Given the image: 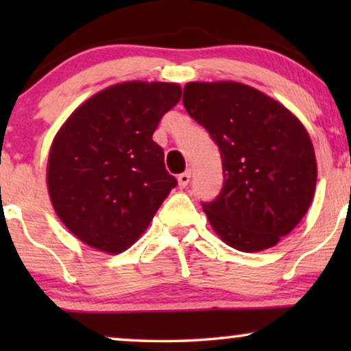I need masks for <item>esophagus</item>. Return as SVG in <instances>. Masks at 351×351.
Segmentation results:
<instances>
[{"label": "esophagus", "mask_w": 351, "mask_h": 351, "mask_svg": "<svg viewBox=\"0 0 351 351\" xmlns=\"http://www.w3.org/2000/svg\"><path fill=\"white\" fill-rule=\"evenodd\" d=\"M190 177H191L190 171H185V172H182V174H179V177H177V179H179V186H180V189H185V186L189 185Z\"/></svg>", "instance_id": "1"}]
</instances>
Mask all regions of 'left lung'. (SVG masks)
<instances>
[{"mask_svg": "<svg viewBox=\"0 0 351 351\" xmlns=\"http://www.w3.org/2000/svg\"><path fill=\"white\" fill-rule=\"evenodd\" d=\"M184 107L222 158V190L201 203L215 233L243 252L275 246L313 199L316 160L304 124L276 100L233 81L189 83Z\"/></svg>", "mask_w": 351, "mask_h": 351, "instance_id": "left-lung-1", "label": "left lung"}]
</instances>
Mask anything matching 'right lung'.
Listing matches in <instances>:
<instances>
[{
  "mask_svg": "<svg viewBox=\"0 0 351 351\" xmlns=\"http://www.w3.org/2000/svg\"><path fill=\"white\" fill-rule=\"evenodd\" d=\"M174 83L114 84L76 108L57 132L47 189L57 215L81 241L126 251L177 185L152 136L180 100Z\"/></svg>",
  "mask_w": 351,
  "mask_h": 351,
  "instance_id": "1",
  "label": "right lung"
}]
</instances>
